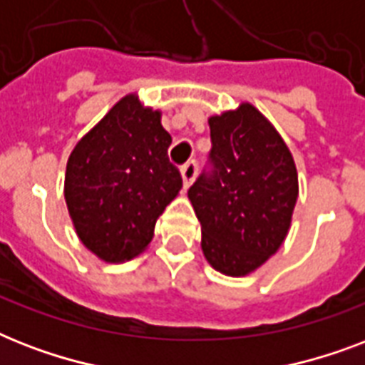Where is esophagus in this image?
I'll list each match as a JSON object with an SVG mask.
<instances>
[{
    "label": "esophagus",
    "instance_id": "34e87169",
    "mask_svg": "<svg viewBox=\"0 0 365 365\" xmlns=\"http://www.w3.org/2000/svg\"><path fill=\"white\" fill-rule=\"evenodd\" d=\"M182 180H183V187H189L193 180L197 178V163L195 160H189L185 165L182 166Z\"/></svg>",
    "mask_w": 365,
    "mask_h": 365
}]
</instances>
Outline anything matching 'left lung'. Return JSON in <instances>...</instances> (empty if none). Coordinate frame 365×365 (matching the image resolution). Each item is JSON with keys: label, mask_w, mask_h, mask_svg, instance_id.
<instances>
[{"label": "left lung", "mask_w": 365, "mask_h": 365, "mask_svg": "<svg viewBox=\"0 0 365 365\" xmlns=\"http://www.w3.org/2000/svg\"><path fill=\"white\" fill-rule=\"evenodd\" d=\"M210 174L187 197L200 222L206 261L246 277L282 246L299 195L297 168L271 121L250 102L208 119Z\"/></svg>", "instance_id": "1"}]
</instances>
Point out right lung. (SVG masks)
Instances as JSON below:
<instances>
[{
  "label": "right lung",
  "mask_w": 365,
  "mask_h": 365,
  "mask_svg": "<svg viewBox=\"0 0 365 365\" xmlns=\"http://www.w3.org/2000/svg\"><path fill=\"white\" fill-rule=\"evenodd\" d=\"M160 111L126 94L76 143L64 199L85 248L123 263L148 248L155 223L182 189Z\"/></svg>",
  "instance_id": "obj_1"
}]
</instances>
